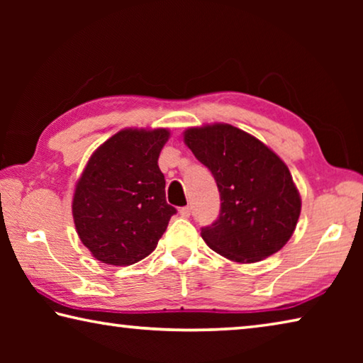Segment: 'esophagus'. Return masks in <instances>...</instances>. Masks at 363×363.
Here are the masks:
<instances>
[{"mask_svg": "<svg viewBox=\"0 0 363 363\" xmlns=\"http://www.w3.org/2000/svg\"><path fill=\"white\" fill-rule=\"evenodd\" d=\"M179 214L182 218H190V206H182L181 210H179Z\"/></svg>", "mask_w": 363, "mask_h": 363, "instance_id": "esophagus-1", "label": "esophagus"}]
</instances>
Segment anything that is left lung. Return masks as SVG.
I'll return each mask as SVG.
<instances>
[{"mask_svg":"<svg viewBox=\"0 0 363 363\" xmlns=\"http://www.w3.org/2000/svg\"><path fill=\"white\" fill-rule=\"evenodd\" d=\"M184 143L218 184L220 211L201 238L235 262H257L290 240L301 196L286 164L259 139L232 125L189 128Z\"/></svg>","mask_w":363,"mask_h":363,"instance_id":"obj_1","label":"left lung"}]
</instances>
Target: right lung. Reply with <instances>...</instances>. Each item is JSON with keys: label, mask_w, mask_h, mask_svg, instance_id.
<instances>
[{"label": "right lung", "mask_w": 363, "mask_h": 363, "mask_svg": "<svg viewBox=\"0 0 363 363\" xmlns=\"http://www.w3.org/2000/svg\"><path fill=\"white\" fill-rule=\"evenodd\" d=\"M169 131L123 130L93 155L73 194L79 240L96 259L130 266L149 256L176 208L167 203L158 157Z\"/></svg>", "instance_id": "1"}]
</instances>
